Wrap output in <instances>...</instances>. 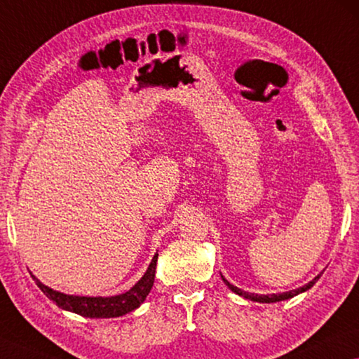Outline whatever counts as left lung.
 <instances>
[{"label": "left lung", "mask_w": 359, "mask_h": 359, "mask_svg": "<svg viewBox=\"0 0 359 359\" xmlns=\"http://www.w3.org/2000/svg\"><path fill=\"white\" fill-rule=\"evenodd\" d=\"M319 276L321 274H318L316 278H314L313 280H310V283H308L306 285H303V287H300V289H295V290H289V292H283V294H271V295H258V294H249V292H244L242 289H239V287H236V285H233V284H229L228 280H226L223 276V280H224V284L228 285V287L234 292V294H237V295H241V297H244V299H249V300H252V302H260V303H276V302H283V300H287V299H292V297H295V295H299V294H302V292H305V290H308V289H311L313 285H314V283H316V280L319 279Z\"/></svg>", "instance_id": "8db88e82"}]
</instances>
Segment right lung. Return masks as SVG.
<instances>
[{
	"mask_svg": "<svg viewBox=\"0 0 359 359\" xmlns=\"http://www.w3.org/2000/svg\"><path fill=\"white\" fill-rule=\"evenodd\" d=\"M158 253H156L149 264L144 276L128 292L114 297H79V295H67L62 292H57L48 287L40 283L32 273V278L35 280L38 287L41 289L49 300H53L59 308L72 313L80 314L85 318H118L123 314L136 310L146 297L151 292L154 285V278H156V266H157Z\"/></svg>",
	"mask_w": 359,
	"mask_h": 359,
	"instance_id": "1",
	"label": "right lung"
}]
</instances>
